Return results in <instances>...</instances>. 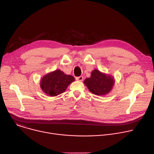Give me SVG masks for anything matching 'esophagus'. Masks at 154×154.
<instances>
[{
  "label": "esophagus",
  "mask_w": 154,
  "mask_h": 154,
  "mask_svg": "<svg viewBox=\"0 0 154 154\" xmlns=\"http://www.w3.org/2000/svg\"><path fill=\"white\" fill-rule=\"evenodd\" d=\"M76 80H78V81L82 82V81H83V77L82 76L77 77H76Z\"/></svg>",
  "instance_id": "esophagus-1"
}]
</instances>
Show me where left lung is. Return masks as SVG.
<instances>
[{"instance_id":"8db88e82","label":"left lung","mask_w":154,"mask_h":154,"mask_svg":"<svg viewBox=\"0 0 154 154\" xmlns=\"http://www.w3.org/2000/svg\"><path fill=\"white\" fill-rule=\"evenodd\" d=\"M83 82L92 93L103 96L110 92L114 85L115 80L112 75L95 69L92 71L90 77L87 78Z\"/></svg>"}]
</instances>
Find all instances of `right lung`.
<instances>
[{
	"instance_id": "obj_1",
	"label": "right lung",
	"mask_w": 154,
	"mask_h": 154,
	"mask_svg": "<svg viewBox=\"0 0 154 154\" xmlns=\"http://www.w3.org/2000/svg\"><path fill=\"white\" fill-rule=\"evenodd\" d=\"M75 80L71 75H66L60 69L49 72L42 78L41 89L50 96H57L64 93L67 87Z\"/></svg>"
}]
</instances>
